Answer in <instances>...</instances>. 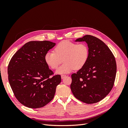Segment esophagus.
Here are the masks:
<instances>
[{"label":"esophagus","instance_id":"obj_1","mask_svg":"<svg viewBox=\"0 0 128 128\" xmlns=\"http://www.w3.org/2000/svg\"><path fill=\"white\" fill-rule=\"evenodd\" d=\"M66 76L64 75H61V78H62V79L64 78Z\"/></svg>","mask_w":128,"mask_h":128}]
</instances>
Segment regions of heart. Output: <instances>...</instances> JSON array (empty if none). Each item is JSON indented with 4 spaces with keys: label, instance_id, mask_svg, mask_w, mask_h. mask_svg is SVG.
<instances>
[{
    "label": "heart",
    "instance_id": "obj_1",
    "mask_svg": "<svg viewBox=\"0 0 128 128\" xmlns=\"http://www.w3.org/2000/svg\"><path fill=\"white\" fill-rule=\"evenodd\" d=\"M54 52H48L44 59L46 64L52 69H56L63 59L64 63L56 72L58 74H68L74 69L79 70L86 64L88 58V48L83 42L77 44L63 40L56 46Z\"/></svg>",
    "mask_w": 128,
    "mask_h": 128
}]
</instances>
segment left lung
<instances>
[{
	"label": "left lung",
	"mask_w": 128,
	"mask_h": 128,
	"mask_svg": "<svg viewBox=\"0 0 128 128\" xmlns=\"http://www.w3.org/2000/svg\"><path fill=\"white\" fill-rule=\"evenodd\" d=\"M75 42H86L88 58L84 66L72 75L71 90L81 102H98L113 87L116 73L115 57L105 43L94 36L87 34Z\"/></svg>",
	"instance_id": "left-lung-1"
}]
</instances>
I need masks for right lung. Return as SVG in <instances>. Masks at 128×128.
I'll list each match as a JSON object with an SVG mask.
<instances>
[{
	"mask_svg": "<svg viewBox=\"0 0 128 128\" xmlns=\"http://www.w3.org/2000/svg\"><path fill=\"white\" fill-rule=\"evenodd\" d=\"M56 43L50 41H30L15 53L8 66V80L16 98L24 106L38 108L54 96L61 76L53 72L44 56Z\"/></svg>",
	"mask_w": 128,
	"mask_h": 128,
	"instance_id": "right-lung-1",
	"label": "right lung"
}]
</instances>
